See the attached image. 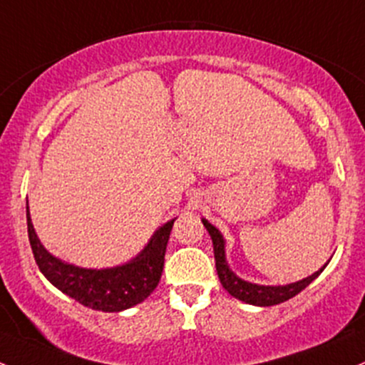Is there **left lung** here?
<instances>
[{"mask_svg": "<svg viewBox=\"0 0 365 365\" xmlns=\"http://www.w3.org/2000/svg\"><path fill=\"white\" fill-rule=\"evenodd\" d=\"M202 223L207 228L210 239H212L214 260H216L217 277H220L221 284H223L225 290H227L232 297H235V299L242 300V302L246 304H253V306H276V304L284 302V300L300 294V292H302L307 284L313 283V279H317L322 274V270L325 269V265H323L318 272L313 274V276L306 277V279L302 281H297V283L284 284V287H262V284L247 283V281L235 276L230 270V267H228L227 258H225V240L223 235L220 234V230H217L216 227H212L209 221L202 220Z\"/></svg>", "mask_w": 365, "mask_h": 365, "instance_id": "8db88e82", "label": "left lung"}]
</instances>
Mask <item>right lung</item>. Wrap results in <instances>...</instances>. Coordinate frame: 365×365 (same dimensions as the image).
<instances>
[{
	"label": "right lung",
	"mask_w": 365,
	"mask_h": 365,
	"mask_svg": "<svg viewBox=\"0 0 365 365\" xmlns=\"http://www.w3.org/2000/svg\"><path fill=\"white\" fill-rule=\"evenodd\" d=\"M26 217H28V237L33 257L43 276L58 290L81 302L82 306L105 313H118L137 306L155 292L163 272L165 251H167L172 225L175 221H168L160 230H156L144 251L131 262L112 269L96 270L65 264L47 253L36 237L29 210L26 212Z\"/></svg>",
	"instance_id": "right-lung-1"
}]
</instances>
